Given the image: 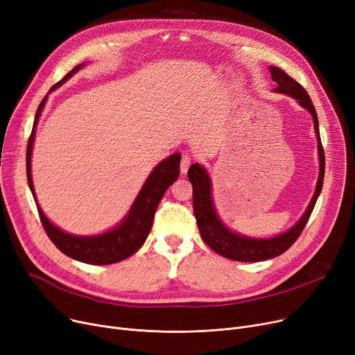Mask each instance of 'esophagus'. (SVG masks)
I'll use <instances>...</instances> for the list:
<instances>
[{"instance_id": "1", "label": "esophagus", "mask_w": 355, "mask_h": 355, "mask_svg": "<svg viewBox=\"0 0 355 355\" xmlns=\"http://www.w3.org/2000/svg\"><path fill=\"white\" fill-rule=\"evenodd\" d=\"M193 158L190 155H182L181 162H180V168H181V174H185L189 171V166L191 165Z\"/></svg>"}]
</instances>
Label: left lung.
Segmentation results:
<instances>
[{"instance_id": "obj_1", "label": "left lung", "mask_w": 355, "mask_h": 355, "mask_svg": "<svg viewBox=\"0 0 355 355\" xmlns=\"http://www.w3.org/2000/svg\"><path fill=\"white\" fill-rule=\"evenodd\" d=\"M269 69L272 74V80L277 85L275 92L285 93V95L296 99L297 103L311 112L316 139H318L320 177H318V182H316L313 197L309 202L306 211L291 230L270 239H252V237L234 233L223 225L214 209L213 198H211V181L207 171L204 170L200 164H193L190 166L189 180L193 184L194 216H196L197 226L204 243H206L210 249H213L216 253L232 260H239V262H262V260H269L285 253L295 243L296 239L301 236L305 225L312 214L315 202L320 197L322 184H324L325 155H324V148L320 137L318 116H316V110L313 107V103L308 95V92L295 79H292L289 74H286L282 69L275 67V66H270Z\"/></svg>"}]
</instances>
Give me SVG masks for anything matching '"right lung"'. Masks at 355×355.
<instances>
[{"mask_svg":"<svg viewBox=\"0 0 355 355\" xmlns=\"http://www.w3.org/2000/svg\"><path fill=\"white\" fill-rule=\"evenodd\" d=\"M83 66L85 64L82 63V64H78L76 67H73L60 82H58L51 87V90L62 86ZM46 101H47V95L44 96V99L39 105V109L35 112L34 125H33L31 135L28 138L27 155H26L28 187L33 193L37 210H39L42 225L49 239L54 243V246L58 248L62 253H64L66 256L74 260H79V262L89 263V265H110V263L121 262V260L128 259L129 256H132L135 252H138L141 246L145 243L149 232H151L154 216L161 198L164 197L166 189L170 187V185L180 175L181 155L178 153L173 154L171 157L161 161L154 168L153 173L146 178L137 200L134 201L132 207H130L126 217L119 223L118 227L98 236L83 237V236L69 234L60 230L59 227H55L53 223L44 216L43 210L39 206V202H37V198L34 194V185L31 180V149H33V142L35 135V125L39 122Z\"/></svg>","mask_w":355,"mask_h":355,"instance_id":"obj_1","label":"right lung"}]
</instances>
